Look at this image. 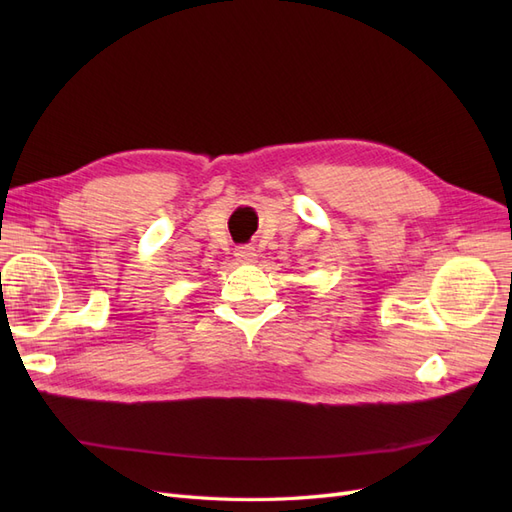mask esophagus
Wrapping results in <instances>:
<instances>
[{"label": "esophagus", "mask_w": 512, "mask_h": 512, "mask_svg": "<svg viewBox=\"0 0 512 512\" xmlns=\"http://www.w3.org/2000/svg\"><path fill=\"white\" fill-rule=\"evenodd\" d=\"M235 256L239 262H254L256 258V250L252 245H239L235 250Z\"/></svg>", "instance_id": "obj_1"}]
</instances>
